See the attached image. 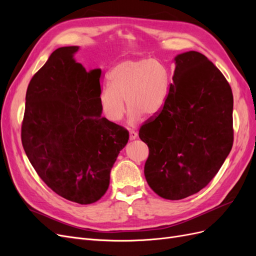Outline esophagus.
I'll list each match as a JSON object with an SVG mask.
<instances>
[{"label": "esophagus", "instance_id": "obj_1", "mask_svg": "<svg viewBox=\"0 0 256 256\" xmlns=\"http://www.w3.org/2000/svg\"><path fill=\"white\" fill-rule=\"evenodd\" d=\"M136 136H138L136 132H134V131H130V132H129V140H130V141L136 140Z\"/></svg>", "mask_w": 256, "mask_h": 256}]
</instances>
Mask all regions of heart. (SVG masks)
<instances>
[{
    "instance_id": "1",
    "label": "heart",
    "mask_w": 256,
    "mask_h": 256,
    "mask_svg": "<svg viewBox=\"0 0 256 256\" xmlns=\"http://www.w3.org/2000/svg\"><path fill=\"white\" fill-rule=\"evenodd\" d=\"M106 85L98 95V104L104 118L118 124L129 112L130 126H136L143 115L154 118L164 109L168 97L170 74L161 62L127 60L116 65Z\"/></svg>"
}]
</instances>
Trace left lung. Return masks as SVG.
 <instances>
[{
	"instance_id": "obj_1",
	"label": "left lung",
	"mask_w": 256,
	"mask_h": 256,
	"mask_svg": "<svg viewBox=\"0 0 256 256\" xmlns=\"http://www.w3.org/2000/svg\"><path fill=\"white\" fill-rule=\"evenodd\" d=\"M168 102L138 136L150 154L144 174L161 198L198 193L218 173L233 146V94L221 72L202 53L175 56Z\"/></svg>"
}]
</instances>
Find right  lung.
<instances>
[{
    "label": "right lung",
    "instance_id": "right-lung-1",
    "mask_svg": "<svg viewBox=\"0 0 256 256\" xmlns=\"http://www.w3.org/2000/svg\"><path fill=\"white\" fill-rule=\"evenodd\" d=\"M78 46L53 51L30 80L21 140L37 174L56 194L86 205L102 198L128 131L102 116V69L76 63Z\"/></svg>",
    "mask_w": 256,
    "mask_h": 256
}]
</instances>
